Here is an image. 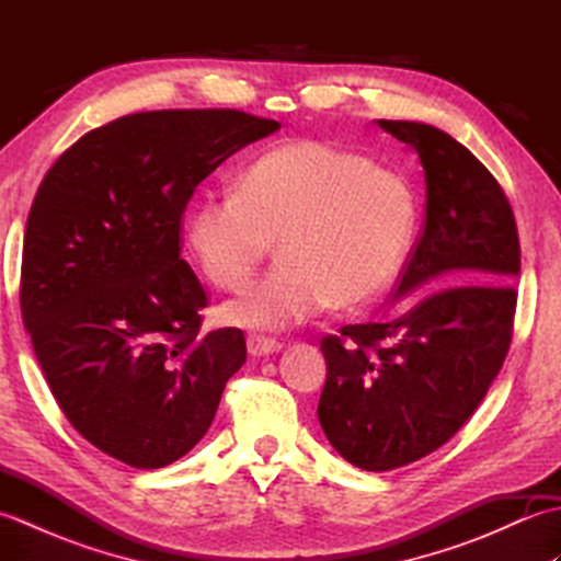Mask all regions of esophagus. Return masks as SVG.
Masks as SVG:
<instances>
[{
	"mask_svg": "<svg viewBox=\"0 0 561 561\" xmlns=\"http://www.w3.org/2000/svg\"><path fill=\"white\" fill-rule=\"evenodd\" d=\"M245 344H248V354L250 356H270V354L282 350V344L277 340L260 337V335H248Z\"/></svg>",
	"mask_w": 561,
	"mask_h": 561,
	"instance_id": "34e87169",
	"label": "esophagus"
}]
</instances>
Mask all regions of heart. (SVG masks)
<instances>
[{
  "instance_id": "obj_1",
  "label": "heart",
  "mask_w": 561,
  "mask_h": 561,
  "mask_svg": "<svg viewBox=\"0 0 561 561\" xmlns=\"http://www.w3.org/2000/svg\"><path fill=\"white\" fill-rule=\"evenodd\" d=\"M414 219L400 173L301 139L260 157L238 190L202 197L190 209L187 245L214 287L231 291L250 282L277 238V265L221 316L238 328L284 330L330 304H374L408 255Z\"/></svg>"
}]
</instances>
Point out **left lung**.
<instances>
[{"label": "left lung", "mask_w": 561, "mask_h": 561, "mask_svg": "<svg viewBox=\"0 0 561 561\" xmlns=\"http://www.w3.org/2000/svg\"><path fill=\"white\" fill-rule=\"evenodd\" d=\"M420 153L426 217L396 296L448 284L388 323L347 325L320 350L318 420L344 460L386 472L440 448L470 420L514 335L520 243L502 185L444 129L378 121ZM456 280V285H450Z\"/></svg>", "instance_id": "1"}]
</instances>
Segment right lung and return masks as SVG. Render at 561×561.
<instances>
[{"label":"right lung","mask_w":561,"mask_h":561,"mask_svg":"<svg viewBox=\"0 0 561 561\" xmlns=\"http://www.w3.org/2000/svg\"><path fill=\"white\" fill-rule=\"evenodd\" d=\"M279 123L231 108L147 111L75 141L35 193L21 316L69 424L115 460L163 468L207 434L241 330L199 335L207 294L181 257L183 211Z\"/></svg>","instance_id":"obj_1"}]
</instances>
